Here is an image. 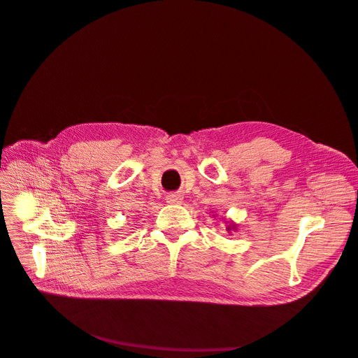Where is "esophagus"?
I'll return each instance as SVG.
<instances>
[{"instance_id":"1","label":"esophagus","mask_w":358,"mask_h":358,"mask_svg":"<svg viewBox=\"0 0 358 358\" xmlns=\"http://www.w3.org/2000/svg\"><path fill=\"white\" fill-rule=\"evenodd\" d=\"M183 200V197L180 196V194H176V192H170L166 196V201L169 204H180Z\"/></svg>"}]
</instances>
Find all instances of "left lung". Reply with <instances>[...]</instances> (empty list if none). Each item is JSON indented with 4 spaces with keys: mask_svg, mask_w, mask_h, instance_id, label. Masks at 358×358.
Returning <instances> with one entry per match:
<instances>
[{
    "mask_svg": "<svg viewBox=\"0 0 358 358\" xmlns=\"http://www.w3.org/2000/svg\"><path fill=\"white\" fill-rule=\"evenodd\" d=\"M225 230L229 231V233H231V231H236L237 230V225L233 222V221H225Z\"/></svg>",
    "mask_w": 358,
    "mask_h": 358,
    "instance_id": "1",
    "label": "left lung"
}]
</instances>
